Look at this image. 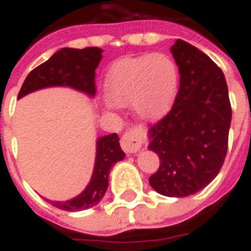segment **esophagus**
Returning a JSON list of instances; mask_svg holds the SVG:
<instances>
[{"label":"esophagus","mask_w":251,"mask_h":251,"mask_svg":"<svg viewBox=\"0 0 251 251\" xmlns=\"http://www.w3.org/2000/svg\"><path fill=\"white\" fill-rule=\"evenodd\" d=\"M121 147L129 154L137 153L142 147V136L138 129H129L121 138Z\"/></svg>","instance_id":"1"}]
</instances>
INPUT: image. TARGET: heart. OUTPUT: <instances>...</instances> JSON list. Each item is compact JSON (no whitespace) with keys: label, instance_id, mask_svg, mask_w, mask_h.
I'll list each match as a JSON object with an SVG mask.
<instances>
[{"label":"heart","instance_id":"1","mask_svg":"<svg viewBox=\"0 0 251 251\" xmlns=\"http://www.w3.org/2000/svg\"><path fill=\"white\" fill-rule=\"evenodd\" d=\"M177 90V66L164 53L121 59L110 67L104 79L109 104L131 106L144 122H156L168 114Z\"/></svg>","mask_w":251,"mask_h":251}]
</instances>
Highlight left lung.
Listing matches in <instances>:
<instances>
[{"label":"left lung","mask_w":251,"mask_h":251,"mask_svg":"<svg viewBox=\"0 0 251 251\" xmlns=\"http://www.w3.org/2000/svg\"><path fill=\"white\" fill-rule=\"evenodd\" d=\"M171 52L180 87L168 114L149 129V149L160 158L149 184L158 194L184 198L215 179L225 163L231 124L226 79L205 53L177 39Z\"/></svg>","instance_id":"8db88e82"}]
</instances>
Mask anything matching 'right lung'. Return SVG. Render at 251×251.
<instances>
[{"mask_svg": "<svg viewBox=\"0 0 251 251\" xmlns=\"http://www.w3.org/2000/svg\"><path fill=\"white\" fill-rule=\"evenodd\" d=\"M102 50L88 47L83 50L62 48L46 63L36 67L23 83L19 98L36 90L46 87L75 88L80 93L95 95V70L102 59ZM125 153L120 147L117 133L99 137L97 140V156L94 172L88 185L82 194L66 201H51L53 207L64 211L87 210L98 204L109 187V174L115 163L124 160Z\"/></svg>", "mask_w": 251, "mask_h": 251, "instance_id": "add662e5", "label": "right lung"}]
</instances>
